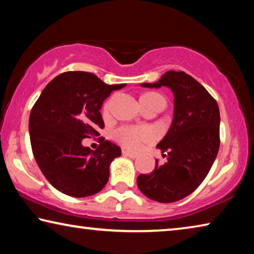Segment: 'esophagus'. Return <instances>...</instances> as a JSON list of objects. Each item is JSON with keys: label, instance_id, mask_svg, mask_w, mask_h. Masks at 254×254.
<instances>
[{"label": "esophagus", "instance_id": "obj_1", "mask_svg": "<svg viewBox=\"0 0 254 254\" xmlns=\"http://www.w3.org/2000/svg\"><path fill=\"white\" fill-rule=\"evenodd\" d=\"M122 153H123V156L128 157V158H131V159H135V158L137 157L135 153H132V152H130V151H127V150H123Z\"/></svg>", "mask_w": 254, "mask_h": 254}]
</instances>
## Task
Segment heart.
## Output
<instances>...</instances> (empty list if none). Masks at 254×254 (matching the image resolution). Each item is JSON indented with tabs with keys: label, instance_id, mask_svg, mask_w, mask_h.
Masks as SVG:
<instances>
[{
	"label": "heart",
	"instance_id": "heart-1",
	"mask_svg": "<svg viewBox=\"0 0 254 254\" xmlns=\"http://www.w3.org/2000/svg\"><path fill=\"white\" fill-rule=\"evenodd\" d=\"M144 97L150 98H156V100H160L161 102L165 103V100L161 95L156 93H149L143 95ZM105 111L109 109V104L105 105ZM156 137V133L150 127H135V126H123L121 127L117 128L114 131V139L118 142L123 145L124 148L131 151H136L143 143L150 142Z\"/></svg>",
	"mask_w": 254,
	"mask_h": 254
}]
</instances>
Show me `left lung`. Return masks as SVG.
Masks as SVG:
<instances>
[{
	"mask_svg": "<svg viewBox=\"0 0 254 254\" xmlns=\"http://www.w3.org/2000/svg\"><path fill=\"white\" fill-rule=\"evenodd\" d=\"M141 86H166L175 98L173 123L157 145L167 162L156 160L152 173L137 177V187L150 199L174 203L191 194L212 168L220 148V109L204 86L184 71L169 70Z\"/></svg>",
	"mask_w": 254,
	"mask_h": 254,
	"instance_id": "left-lung-1",
	"label": "left lung"
}]
</instances>
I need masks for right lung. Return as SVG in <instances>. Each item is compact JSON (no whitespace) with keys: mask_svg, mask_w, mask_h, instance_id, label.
<instances>
[{"mask_svg":"<svg viewBox=\"0 0 254 254\" xmlns=\"http://www.w3.org/2000/svg\"><path fill=\"white\" fill-rule=\"evenodd\" d=\"M124 86L107 85L91 72L67 71L55 77L33 105L29 119L33 156L47 180L63 194L87 197L106 185L111 162L121 156V149L103 139L93 151L81 141L100 134L103 102Z\"/></svg>","mask_w":254,"mask_h":254,"instance_id":"right-lung-1","label":"right lung"}]
</instances>
